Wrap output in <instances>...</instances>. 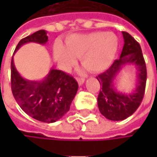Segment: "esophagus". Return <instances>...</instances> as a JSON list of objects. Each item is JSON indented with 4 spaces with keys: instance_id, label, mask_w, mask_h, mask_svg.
Wrapping results in <instances>:
<instances>
[{
    "instance_id": "obj_1",
    "label": "esophagus",
    "mask_w": 157,
    "mask_h": 157,
    "mask_svg": "<svg viewBox=\"0 0 157 157\" xmlns=\"http://www.w3.org/2000/svg\"><path fill=\"white\" fill-rule=\"evenodd\" d=\"M77 82H78L79 85H82V84H83V82H84V79L77 78Z\"/></svg>"
}]
</instances>
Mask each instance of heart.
<instances>
[{
	"label": "heart",
	"mask_w": 157,
	"mask_h": 157,
	"mask_svg": "<svg viewBox=\"0 0 157 157\" xmlns=\"http://www.w3.org/2000/svg\"><path fill=\"white\" fill-rule=\"evenodd\" d=\"M118 50V38L113 33L94 32L85 34H72L53 45V57L59 66L69 71L81 57L82 64L94 73L104 72L113 63Z\"/></svg>",
	"instance_id": "b5f03b06"
}]
</instances>
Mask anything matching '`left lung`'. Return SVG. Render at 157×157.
<instances>
[{
    "mask_svg": "<svg viewBox=\"0 0 157 157\" xmlns=\"http://www.w3.org/2000/svg\"><path fill=\"white\" fill-rule=\"evenodd\" d=\"M122 33L124 44L120 58L96 77L101 84L97 98L98 108L111 121L124 120L136 111L143 100L146 82V66L140 44L128 33ZM126 65H134L137 69L136 87L130 93L119 92L115 88L117 76Z\"/></svg>",
    "mask_w": 157,
    "mask_h": 157,
    "instance_id": "8db88e82",
    "label": "left lung"
}]
</instances>
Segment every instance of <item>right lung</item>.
Instances as JSON below:
<instances>
[{
  "instance_id": "obj_1",
  "label": "right lung",
  "mask_w": 157,
  "mask_h": 157,
  "mask_svg": "<svg viewBox=\"0 0 157 157\" xmlns=\"http://www.w3.org/2000/svg\"><path fill=\"white\" fill-rule=\"evenodd\" d=\"M47 42V32L40 30L21 39L15 52L28 43L44 45ZM11 71L13 94L17 104L28 115L40 122L54 123L69 111L78 90V83L74 77L52 67L43 80H27L16 70L13 56Z\"/></svg>"
}]
</instances>
